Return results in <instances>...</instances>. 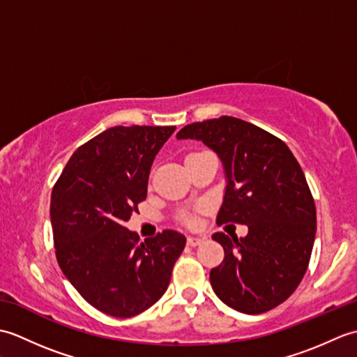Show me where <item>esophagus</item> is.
I'll return each mask as SVG.
<instances>
[{
  "instance_id": "34e87169",
  "label": "esophagus",
  "mask_w": 357,
  "mask_h": 357,
  "mask_svg": "<svg viewBox=\"0 0 357 357\" xmlns=\"http://www.w3.org/2000/svg\"><path fill=\"white\" fill-rule=\"evenodd\" d=\"M202 242V239L201 238H193V236H188L187 238V244L190 245V247H196V245H199Z\"/></svg>"
}]
</instances>
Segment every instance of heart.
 Returning a JSON list of instances; mask_svg holds the SVG:
<instances>
[{
	"mask_svg": "<svg viewBox=\"0 0 357 357\" xmlns=\"http://www.w3.org/2000/svg\"><path fill=\"white\" fill-rule=\"evenodd\" d=\"M190 222H192V219H190Z\"/></svg>",
	"mask_w": 357,
	"mask_h": 357,
	"instance_id": "1",
	"label": "heart"
}]
</instances>
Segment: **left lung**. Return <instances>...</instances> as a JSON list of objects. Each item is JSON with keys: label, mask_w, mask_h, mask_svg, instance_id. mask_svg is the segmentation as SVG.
Returning <instances> with one entry per match:
<instances>
[{"label": "left lung", "mask_w": 357, "mask_h": 357, "mask_svg": "<svg viewBox=\"0 0 357 357\" xmlns=\"http://www.w3.org/2000/svg\"><path fill=\"white\" fill-rule=\"evenodd\" d=\"M221 158L227 187L216 224H245V238L215 233L224 261L210 282L224 304L259 314L282 304L304 278L316 236V207L305 174L275 135L233 116L181 128Z\"/></svg>", "instance_id": "left-lung-1"}]
</instances>
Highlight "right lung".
Returning a JSON list of instances; mask_svg holds the SVG:
<instances>
[{
	"label": "right lung",
	"instance_id": "obj_1",
	"mask_svg": "<svg viewBox=\"0 0 357 357\" xmlns=\"http://www.w3.org/2000/svg\"><path fill=\"white\" fill-rule=\"evenodd\" d=\"M174 126L112 127L75 151L53 185L50 221L59 267L90 305L132 317L161 299L185 236L139 242L124 222L147 198L150 167Z\"/></svg>",
	"mask_w": 357,
	"mask_h": 357
}]
</instances>
